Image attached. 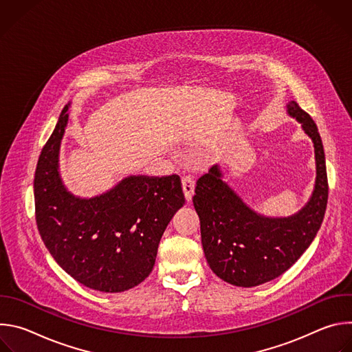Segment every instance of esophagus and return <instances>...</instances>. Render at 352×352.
<instances>
[{"label": "esophagus", "instance_id": "esophagus-1", "mask_svg": "<svg viewBox=\"0 0 352 352\" xmlns=\"http://www.w3.org/2000/svg\"><path fill=\"white\" fill-rule=\"evenodd\" d=\"M182 189H184L185 199L189 202V200L193 196V190H195V181H193V178L190 175L182 177Z\"/></svg>", "mask_w": 352, "mask_h": 352}]
</instances>
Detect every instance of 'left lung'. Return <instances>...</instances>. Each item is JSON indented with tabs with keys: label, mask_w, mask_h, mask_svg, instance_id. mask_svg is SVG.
Returning <instances> with one entry per match:
<instances>
[{
	"label": "left lung",
	"mask_w": 352,
	"mask_h": 352,
	"mask_svg": "<svg viewBox=\"0 0 352 352\" xmlns=\"http://www.w3.org/2000/svg\"><path fill=\"white\" fill-rule=\"evenodd\" d=\"M287 107L315 146V190L302 210L278 219L258 214L221 179L219 166L196 182L192 200L205 256L217 277L232 285L255 287L281 276L309 248L324 217L329 184L318 126L295 102Z\"/></svg>",
	"instance_id": "1"
}]
</instances>
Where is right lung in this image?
Here are the masks:
<instances>
[{
	"label": "right lung",
	"instance_id": "obj_1",
	"mask_svg": "<svg viewBox=\"0 0 352 352\" xmlns=\"http://www.w3.org/2000/svg\"><path fill=\"white\" fill-rule=\"evenodd\" d=\"M68 109L37 162L36 224L45 248L71 277L91 289L121 292L152 273L162 235L185 204L181 179L177 174L131 175L100 196H74L58 173Z\"/></svg>",
	"mask_w": 352,
	"mask_h": 352
}]
</instances>
